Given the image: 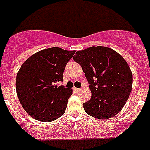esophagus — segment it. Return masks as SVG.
I'll return each instance as SVG.
<instances>
[{
  "mask_svg": "<svg viewBox=\"0 0 150 150\" xmlns=\"http://www.w3.org/2000/svg\"><path fill=\"white\" fill-rule=\"evenodd\" d=\"M74 89V90H75V92H79V88H75H75H74V89Z\"/></svg>",
  "mask_w": 150,
  "mask_h": 150,
  "instance_id": "34e87169",
  "label": "esophagus"
}]
</instances>
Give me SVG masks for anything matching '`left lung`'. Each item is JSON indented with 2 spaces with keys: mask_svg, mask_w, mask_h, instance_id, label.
Segmentation results:
<instances>
[{
  "mask_svg": "<svg viewBox=\"0 0 150 150\" xmlns=\"http://www.w3.org/2000/svg\"><path fill=\"white\" fill-rule=\"evenodd\" d=\"M73 57L82 67L92 92L83 103L85 111L98 119L115 116L125 104L132 86V73L128 63L115 50L91 47Z\"/></svg>",
  "mask_w": 150,
  "mask_h": 150,
  "instance_id": "1",
  "label": "left lung"
}]
</instances>
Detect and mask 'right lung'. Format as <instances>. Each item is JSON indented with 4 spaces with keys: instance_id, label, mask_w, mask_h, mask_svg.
Listing matches in <instances>:
<instances>
[{
    "instance_id": "1",
    "label": "right lung",
    "mask_w": 150,
    "mask_h": 150,
    "mask_svg": "<svg viewBox=\"0 0 150 150\" xmlns=\"http://www.w3.org/2000/svg\"><path fill=\"white\" fill-rule=\"evenodd\" d=\"M75 53L48 48L22 64L16 77V92L22 107L33 118L50 122L64 114L72 89L56 83L63 81L66 64Z\"/></svg>"
}]
</instances>
